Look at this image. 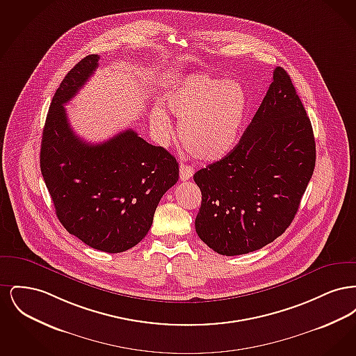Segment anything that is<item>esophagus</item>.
I'll use <instances>...</instances> for the list:
<instances>
[{"instance_id": "esophagus-1", "label": "esophagus", "mask_w": 356, "mask_h": 356, "mask_svg": "<svg viewBox=\"0 0 356 356\" xmlns=\"http://www.w3.org/2000/svg\"><path fill=\"white\" fill-rule=\"evenodd\" d=\"M193 168L192 167H189V165H186V164H181L180 165V180L181 181H186V180H189L192 176H193Z\"/></svg>"}]
</instances>
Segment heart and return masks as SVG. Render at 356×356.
Returning <instances> with one entry per match:
<instances>
[{"mask_svg":"<svg viewBox=\"0 0 356 356\" xmlns=\"http://www.w3.org/2000/svg\"><path fill=\"white\" fill-rule=\"evenodd\" d=\"M165 102L170 113L180 120V140L195 159L218 161L235 149L248 108L240 85L208 74H191L172 86ZM149 118L157 140L167 143L173 131L167 111L154 106Z\"/></svg>","mask_w":356,"mask_h":356,"instance_id":"1","label":"heart"}]
</instances>
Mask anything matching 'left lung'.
Instances as JSON below:
<instances>
[{
	"mask_svg": "<svg viewBox=\"0 0 356 356\" xmlns=\"http://www.w3.org/2000/svg\"><path fill=\"white\" fill-rule=\"evenodd\" d=\"M315 160L309 118L289 74L277 67L235 149L193 176L202 191L197 235L225 256L270 244L293 220Z\"/></svg>",
	"mask_w": 356,
	"mask_h": 356,
	"instance_id": "8db88e82",
	"label": "left lung"
}]
</instances>
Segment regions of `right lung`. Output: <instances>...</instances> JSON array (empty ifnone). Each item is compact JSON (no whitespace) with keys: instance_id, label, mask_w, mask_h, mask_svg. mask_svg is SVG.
<instances>
[{"instance_id":"right-lung-1","label":"right lung","mask_w":356,"mask_h":356,"mask_svg":"<svg viewBox=\"0 0 356 356\" xmlns=\"http://www.w3.org/2000/svg\"><path fill=\"white\" fill-rule=\"evenodd\" d=\"M99 60L97 54L84 57L56 90L42 131L40 168L69 234L95 250L119 254L148 234L160 199L179 180V164L134 129L100 144L74 134L64 104L86 84Z\"/></svg>"}]
</instances>
